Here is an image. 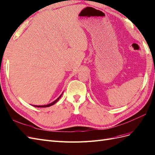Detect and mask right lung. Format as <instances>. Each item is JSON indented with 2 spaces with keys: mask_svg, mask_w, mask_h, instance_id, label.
I'll return each instance as SVG.
<instances>
[{
  "mask_svg": "<svg viewBox=\"0 0 155 155\" xmlns=\"http://www.w3.org/2000/svg\"><path fill=\"white\" fill-rule=\"evenodd\" d=\"M62 94H63V93H62ZM62 94H61L60 95V97H58V99H56L54 102H52V103H50V104H47V105H41V106H37V105H33L34 106H35V107H38V108H46V107H49V106H52V105H53V104H54L57 101L60 99V98L61 97V96L62 95Z\"/></svg>",
  "mask_w": 155,
  "mask_h": 155,
  "instance_id": "add662e5",
  "label": "right lung"
}]
</instances>
